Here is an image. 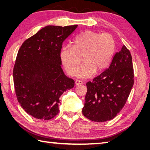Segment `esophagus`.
I'll list each match as a JSON object with an SVG mask.
<instances>
[{
	"label": "esophagus",
	"mask_w": 150,
	"mask_h": 150,
	"mask_svg": "<svg viewBox=\"0 0 150 150\" xmlns=\"http://www.w3.org/2000/svg\"><path fill=\"white\" fill-rule=\"evenodd\" d=\"M82 83H83V82H82V81H81V80H77V81H75V84L76 85H81V84H82Z\"/></svg>",
	"instance_id": "obj_1"
}]
</instances>
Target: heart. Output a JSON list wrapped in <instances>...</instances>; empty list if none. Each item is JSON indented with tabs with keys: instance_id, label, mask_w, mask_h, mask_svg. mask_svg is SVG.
Returning a JSON list of instances; mask_svg holds the SVG:
<instances>
[{
	"instance_id": "obj_1",
	"label": "heart",
	"mask_w": 150,
	"mask_h": 150,
	"mask_svg": "<svg viewBox=\"0 0 150 150\" xmlns=\"http://www.w3.org/2000/svg\"><path fill=\"white\" fill-rule=\"evenodd\" d=\"M115 50V42L109 33L90 30L83 31L73 40L72 46H64L60 52V59L70 76L88 78L96 71L99 73L110 65ZM85 62L76 69L81 61Z\"/></svg>"
}]
</instances>
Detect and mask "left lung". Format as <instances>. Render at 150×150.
<instances>
[{
  "label": "left lung",
  "mask_w": 150,
  "mask_h": 150,
  "mask_svg": "<svg viewBox=\"0 0 150 150\" xmlns=\"http://www.w3.org/2000/svg\"><path fill=\"white\" fill-rule=\"evenodd\" d=\"M133 83L132 55L124 45L114 55L109 68L86 83L82 114L97 122L113 119L125 105Z\"/></svg>",
  "instance_id": "8db88e82"
}]
</instances>
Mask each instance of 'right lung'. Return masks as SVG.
Returning a JSON list of instances; mask_svg holds the SVG:
<instances>
[{
    "label": "right lung",
    "mask_w": 150,
    "mask_h": 150,
    "mask_svg": "<svg viewBox=\"0 0 150 150\" xmlns=\"http://www.w3.org/2000/svg\"><path fill=\"white\" fill-rule=\"evenodd\" d=\"M77 25L47 26L26 39L19 49L13 75L16 96L30 115L47 120L59 112V98L75 81L61 68L62 42Z\"/></svg>",
    "instance_id": "add662e5"
}]
</instances>
